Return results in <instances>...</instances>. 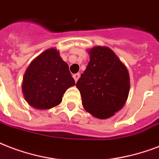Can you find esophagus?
<instances>
[{"instance_id": "34e87169", "label": "esophagus", "mask_w": 159, "mask_h": 159, "mask_svg": "<svg viewBox=\"0 0 159 159\" xmlns=\"http://www.w3.org/2000/svg\"><path fill=\"white\" fill-rule=\"evenodd\" d=\"M80 75L79 73L78 74H75V75H74L73 77H74V79H75V82H77V81H78L79 78H80Z\"/></svg>"}]
</instances>
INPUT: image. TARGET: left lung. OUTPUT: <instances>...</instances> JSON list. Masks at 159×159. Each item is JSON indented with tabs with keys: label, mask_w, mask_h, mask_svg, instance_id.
Masks as SVG:
<instances>
[{
	"label": "left lung",
	"mask_w": 159,
	"mask_h": 159,
	"mask_svg": "<svg viewBox=\"0 0 159 159\" xmlns=\"http://www.w3.org/2000/svg\"><path fill=\"white\" fill-rule=\"evenodd\" d=\"M89 53L90 60L76 87L86 111L98 119H108L126 102L130 87L129 72L109 48L95 46Z\"/></svg>",
	"instance_id": "8db88e82"
}]
</instances>
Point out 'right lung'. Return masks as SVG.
<instances>
[{
	"instance_id": "obj_1",
	"label": "right lung",
	"mask_w": 159,
	"mask_h": 159,
	"mask_svg": "<svg viewBox=\"0 0 159 159\" xmlns=\"http://www.w3.org/2000/svg\"><path fill=\"white\" fill-rule=\"evenodd\" d=\"M75 84L68 64L55 49L41 53L30 64L23 78L22 91L27 103L36 109L57 106L70 87Z\"/></svg>"
}]
</instances>
